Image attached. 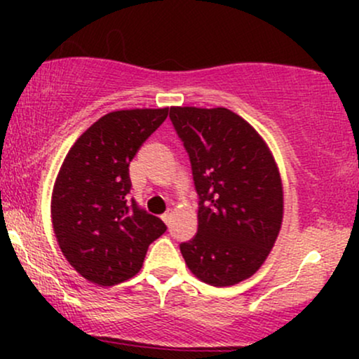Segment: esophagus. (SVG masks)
Instances as JSON below:
<instances>
[{
  "label": "esophagus",
  "instance_id": "esophagus-1",
  "mask_svg": "<svg viewBox=\"0 0 359 359\" xmlns=\"http://www.w3.org/2000/svg\"><path fill=\"white\" fill-rule=\"evenodd\" d=\"M170 219H172V211H167L165 214H162V221L165 222V224H170Z\"/></svg>",
  "mask_w": 359,
  "mask_h": 359
}]
</instances>
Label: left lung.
I'll use <instances>...</instances> for the list:
<instances>
[{
	"label": "left lung",
	"instance_id": "left-lung-1",
	"mask_svg": "<svg viewBox=\"0 0 359 359\" xmlns=\"http://www.w3.org/2000/svg\"><path fill=\"white\" fill-rule=\"evenodd\" d=\"M170 119L201 199L197 233L180 253L201 282L236 285L265 263L282 228L283 184L275 156L231 109L172 106Z\"/></svg>",
	"mask_w": 359,
	"mask_h": 359
}]
</instances>
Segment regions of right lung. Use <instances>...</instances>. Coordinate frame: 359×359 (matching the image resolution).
<instances>
[{"instance_id": "obj_1", "label": "right lung", "mask_w": 359, "mask_h": 359, "mask_svg": "<svg viewBox=\"0 0 359 359\" xmlns=\"http://www.w3.org/2000/svg\"><path fill=\"white\" fill-rule=\"evenodd\" d=\"M168 108L121 109L93 123L62 162L50 201L59 248L77 273L100 287L135 277L151 241L165 233L130 192V162L165 121Z\"/></svg>"}]
</instances>
